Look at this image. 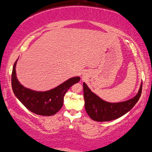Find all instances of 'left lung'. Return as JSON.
Instances as JSON below:
<instances>
[{
  "label": "left lung",
  "mask_w": 152,
  "mask_h": 152,
  "mask_svg": "<svg viewBox=\"0 0 152 152\" xmlns=\"http://www.w3.org/2000/svg\"><path fill=\"white\" fill-rule=\"evenodd\" d=\"M142 83L136 96L121 102H108L93 93L84 82L85 109L91 119L97 122H107L119 118L128 113L138 102L142 93Z\"/></svg>",
  "instance_id": "obj_1"
}]
</instances>
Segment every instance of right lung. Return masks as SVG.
<instances>
[{
  "label": "right lung",
  "instance_id": "obj_1",
  "mask_svg": "<svg viewBox=\"0 0 152 152\" xmlns=\"http://www.w3.org/2000/svg\"><path fill=\"white\" fill-rule=\"evenodd\" d=\"M17 60L14 64L12 74V87L14 95L32 113L43 116L55 115L63 106L66 93L70 87L80 82V77L70 78L51 90L43 92L33 91L24 87L17 80L16 74Z\"/></svg>",
  "mask_w": 152,
  "mask_h": 152
}]
</instances>
